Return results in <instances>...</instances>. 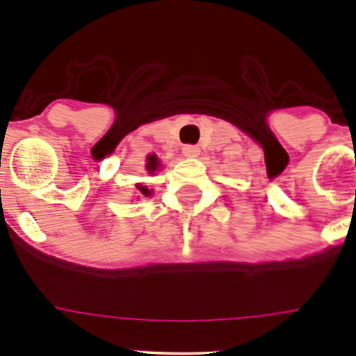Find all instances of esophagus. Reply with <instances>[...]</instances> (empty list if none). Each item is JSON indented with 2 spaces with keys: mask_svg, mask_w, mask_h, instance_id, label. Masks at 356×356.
I'll list each match as a JSON object with an SVG mask.
<instances>
[{
  "mask_svg": "<svg viewBox=\"0 0 356 356\" xmlns=\"http://www.w3.org/2000/svg\"><path fill=\"white\" fill-rule=\"evenodd\" d=\"M201 153V149L197 146H193V144H188V146H184V155L185 156H191V159H194V156H197Z\"/></svg>",
  "mask_w": 356,
  "mask_h": 356,
  "instance_id": "esophagus-1",
  "label": "esophagus"
}]
</instances>
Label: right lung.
Returning a JSON list of instances; mask_svg holds the SVG:
<instances>
[{
  "instance_id": "right-lung-1",
  "label": "right lung",
  "mask_w": 356,
  "mask_h": 356,
  "mask_svg": "<svg viewBox=\"0 0 356 356\" xmlns=\"http://www.w3.org/2000/svg\"><path fill=\"white\" fill-rule=\"evenodd\" d=\"M159 165H160V162H159V159H156L155 155H149L147 156V163H146V169L149 172H155L156 169H159ZM137 191H139L140 194H143V196H149L151 194V191L147 187H144V185H137Z\"/></svg>"
}]
</instances>
